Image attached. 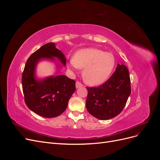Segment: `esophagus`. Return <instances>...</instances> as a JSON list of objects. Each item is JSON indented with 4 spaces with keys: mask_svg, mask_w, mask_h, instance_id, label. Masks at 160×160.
I'll return each instance as SVG.
<instances>
[{
    "mask_svg": "<svg viewBox=\"0 0 160 160\" xmlns=\"http://www.w3.org/2000/svg\"><path fill=\"white\" fill-rule=\"evenodd\" d=\"M75 85H76V88H81V87L83 86V85H82V83H80L79 81H77Z\"/></svg>",
    "mask_w": 160,
    "mask_h": 160,
    "instance_id": "obj_1",
    "label": "esophagus"
}]
</instances>
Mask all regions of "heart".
Listing matches in <instances>:
<instances>
[{"instance_id": "1", "label": "heart", "mask_w": 160, "mask_h": 160, "mask_svg": "<svg viewBox=\"0 0 160 160\" xmlns=\"http://www.w3.org/2000/svg\"><path fill=\"white\" fill-rule=\"evenodd\" d=\"M115 59L112 53L97 48H85L77 51L70 59L71 69H84L83 77L87 83L98 85L107 81L113 72Z\"/></svg>"}]
</instances>
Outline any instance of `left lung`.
I'll return each mask as SVG.
<instances>
[{"instance_id": "obj_1", "label": "left lung", "mask_w": 160, "mask_h": 160, "mask_svg": "<svg viewBox=\"0 0 160 160\" xmlns=\"http://www.w3.org/2000/svg\"><path fill=\"white\" fill-rule=\"evenodd\" d=\"M86 108L93 117L108 120L119 115L123 109L131 93L128 69L118 65L114 73L98 88H88Z\"/></svg>"}]
</instances>
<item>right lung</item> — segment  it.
Returning <instances> with one entry per match:
<instances>
[{"label":"right lung","instance_id":"add662e5","mask_svg":"<svg viewBox=\"0 0 160 160\" xmlns=\"http://www.w3.org/2000/svg\"><path fill=\"white\" fill-rule=\"evenodd\" d=\"M57 57L63 65L66 59L55 43L42 45L27 59L22 75V86L27 107L34 113L47 118H55L66 109L75 91V81L63 75H53L44 79L35 78L37 64L42 59L53 61Z\"/></svg>","mask_w":160,"mask_h":160}]
</instances>
